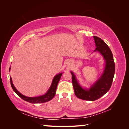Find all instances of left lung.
Returning a JSON list of instances; mask_svg holds the SVG:
<instances>
[{"instance_id":"left-lung-1","label":"left lung","mask_w":129,"mask_h":129,"mask_svg":"<svg viewBox=\"0 0 129 129\" xmlns=\"http://www.w3.org/2000/svg\"><path fill=\"white\" fill-rule=\"evenodd\" d=\"M96 48L95 52H99L105 61L104 71L100 79L95 82L89 89H84L79 84L75 75L71 72L72 83L75 94L77 98L93 101L99 99L110 89L114 79L115 65L112 53L109 46L99 37L93 36Z\"/></svg>"}]
</instances>
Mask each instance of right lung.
I'll return each instance as SVG.
<instances>
[{"label": "right lung", "instance_id": "obj_1", "mask_svg": "<svg viewBox=\"0 0 129 129\" xmlns=\"http://www.w3.org/2000/svg\"><path fill=\"white\" fill-rule=\"evenodd\" d=\"M11 68L9 69V71H10ZM62 75V73H60L57 74V75H55V77H54V79L52 81V83L51 84V86L48 89V91L47 92L45 95L38 96V97H27L24 95H22L20 92H19L16 88H15L14 85L12 83V78L11 76L10 78V82H11V87L12 88L14 91L17 93V94L21 98L25 101L27 102L31 103H45L48 102L50 100L53 99L55 95V92L56 88L57 86V84L58 82H59L60 78Z\"/></svg>", "mask_w": 129, "mask_h": 129}]
</instances>
